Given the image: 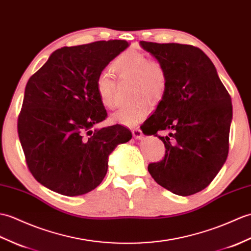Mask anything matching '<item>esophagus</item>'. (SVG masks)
<instances>
[{
    "instance_id": "esophagus-1",
    "label": "esophagus",
    "mask_w": 251,
    "mask_h": 251,
    "mask_svg": "<svg viewBox=\"0 0 251 251\" xmlns=\"http://www.w3.org/2000/svg\"><path fill=\"white\" fill-rule=\"evenodd\" d=\"M131 132H132L133 138H136V139H141L142 136H143L142 130L140 129V128H133V129L131 130Z\"/></svg>"
}]
</instances>
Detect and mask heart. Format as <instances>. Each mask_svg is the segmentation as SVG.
Wrapping results in <instances>:
<instances>
[{"label": "heart", "instance_id": "heart-1", "mask_svg": "<svg viewBox=\"0 0 251 251\" xmlns=\"http://www.w3.org/2000/svg\"><path fill=\"white\" fill-rule=\"evenodd\" d=\"M111 71L120 80H131L135 102L120 109L112 115V121L126 126H135L151 110L147 99L156 101L164 96L167 89V74L161 64L149 59L142 52L125 51L111 63ZM96 92L103 107L114 109L118 104L116 81L108 73H100L96 79Z\"/></svg>", "mask_w": 251, "mask_h": 251}]
</instances>
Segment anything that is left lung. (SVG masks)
Segmentation results:
<instances>
[{
    "label": "left lung",
    "instance_id": "obj_1",
    "mask_svg": "<svg viewBox=\"0 0 251 251\" xmlns=\"http://www.w3.org/2000/svg\"><path fill=\"white\" fill-rule=\"evenodd\" d=\"M167 74V89L156 111L141 126L165 144L164 159L148 169L157 184L178 196L197 194L211 184L229 153L231 96L216 68L190 45L140 42ZM171 130L161 137L158 131Z\"/></svg>",
    "mask_w": 251,
    "mask_h": 251
}]
</instances>
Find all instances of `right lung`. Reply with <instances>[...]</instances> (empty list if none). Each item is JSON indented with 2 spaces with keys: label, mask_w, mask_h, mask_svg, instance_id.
<instances>
[{
  "label": "right lung",
  "mask_w": 251,
  "mask_h": 251,
  "mask_svg": "<svg viewBox=\"0 0 251 251\" xmlns=\"http://www.w3.org/2000/svg\"><path fill=\"white\" fill-rule=\"evenodd\" d=\"M128 46L114 39L63 47L28 79L17 127L28 170L45 187L69 197L95 189L110 153L131 139L120 124L92 129L107 118L96 79Z\"/></svg>",
  "instance_id": "right-lung-1"
}]
</instances>
